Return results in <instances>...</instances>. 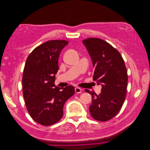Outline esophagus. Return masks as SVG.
<instances>
[{
    "label": "esophagus",
    "instance_id": "1",
    "mask_svg": "<svg viewBox=\"0 0 150 150\" xmlns=\"http://www.w3.org/2000/svg\"><path fill=\"white\" fill-rule=\"evenodd\" d=\"M81 92H82V89H81L80 88L77 87L75 88V93H76L79 94V93H81Z\"/></svg>",
    "mask_w": 150,
    "mask_h": 150
}]
</instances>
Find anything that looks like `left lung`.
<instances>
[{
	"label": "left lung",
	"mask_w": 150,
	"mask_h": 150,
	"mask_svg": "<svg viewBox=\"0 0 150 150\" xmlns=\"http://www.w3.org/2000/svg\"><path fill=\"white\" fill-rule=\"evenodd\" d=\"M83 42L94 67L93 80L102 86L98 95L85 90L92 96L89 111L95 120L106 121L118 113L124 103L128 84L126 67L119 51L105 40L90 38Z\"/></svg>",
	"instance_id": "obj_1"
}]
</instances>
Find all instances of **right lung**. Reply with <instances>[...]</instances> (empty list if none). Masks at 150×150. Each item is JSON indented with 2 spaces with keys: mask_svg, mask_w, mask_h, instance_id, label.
I'll list each match as a JSON object with an SVG mask.
<instances>
[{
  "mask_svg": "<svg viewBox=\"0 0 150 150\" xmlns=\"http://www.w3.org/2000/svg\"><path fill=\"white\" fill-rule=\"evenodd\" d=\"M68 41L49 40L35 47L27 59L22 76V91L29 115L43 126L56 123L63 116V107L74 94V87H55L58 60Z\"/></svg>",
  "mask_w": 150,
  "mask_h": 150,
  "instance_id": "obj_1",
  "label": "right lung"
}]
</instances>
